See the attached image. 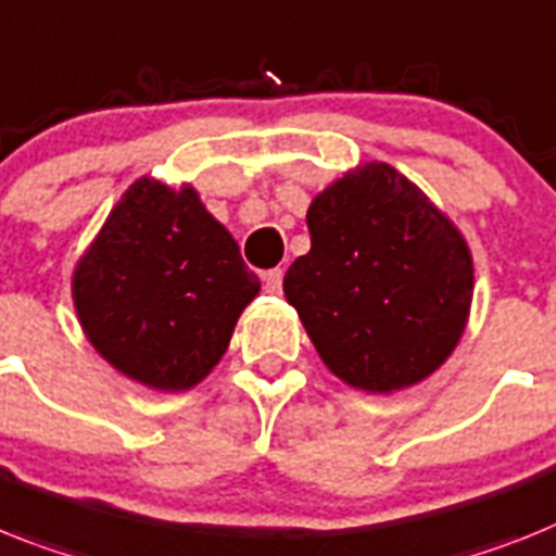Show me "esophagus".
<instances>
[{
    "mask_svg": "<svg viewBox=\"0 0 556 556\" xmlns=\"http://www.w3.org/2000/svg\"><path fill=\"white\" fill-rule=\"evenodd\" d=\"M282 279H286V270H282V268L265 270V277H263L265 291H268V293H279V291H282Z\"/></svg>",
    "mask_w": 556,
    "mask_h": 556,
    "instance_id": "obj_1",
    "label": "esophagus"
}]
</instances>
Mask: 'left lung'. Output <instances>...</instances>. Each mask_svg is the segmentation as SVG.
I'll use <instances>...</instances> for the list:
<instances>
[{
    "mask_svg": "<svg viewBox=\"0 0 556 556\" xmlns=\"http://www.w3.org/2000/svg\"><path fill=\"white\" fill-rule=\"evenodd\" d=\"M307 228L311 251L282 286L321 362L370 393L444 365L472 302V256L444 214L393 166L367 163L321 191Z\"/></svg>",
    "mask_w": 556,
    "mask_h": 556,
    "instance_id": "8db88e82",
    "label": "left lung"
}]
</instances>
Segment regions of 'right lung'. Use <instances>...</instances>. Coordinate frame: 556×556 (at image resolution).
<instances>
[{"label": "right lung", "mask_w": 556, "mask_h": 556, "mask_svg": "<svg viewBox=\"0 0 556 556\" xmlns=\"http://www.w3.org/2000/svg\"><path fill=\"white\" fill-rule=\"evenodd\" d=\"M256 291L240 245L198 194L149 177L112 208L73 279L87 339L112 367L155 390L198 384Z\"/></svg>", "instance_id": "1"}]
</instances>
